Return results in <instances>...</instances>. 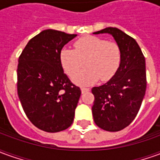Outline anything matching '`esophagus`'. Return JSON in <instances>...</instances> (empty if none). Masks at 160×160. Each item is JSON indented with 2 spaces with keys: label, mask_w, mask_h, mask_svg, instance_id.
<instances>
[{
  "label": "esophagus",
  "mask_w": 160,
  "mask_h": 160,
  "mask_svg": "<svg viewBox=\"0 0 160 160\" xmlns=\"http://www.w3.org/2000/svg\"><path fill=\"white\" fill-rule=\"evenodd\" d=\"M90 91V88H87V87H81V92L82 93H85V92H87Z\"/></svg>",
  "instance_id": "obj_1"
}]
</instances>
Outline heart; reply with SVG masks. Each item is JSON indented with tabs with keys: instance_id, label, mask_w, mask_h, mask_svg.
Here are the masks:
<instances>
[{
	"instance_id": "heart-1",
	"label": "heart",
	"mask_w": 160,
	"mask_h": 160,
	"mask_svg": "<svg viewBox=\"0 0 160 160\" xmlns=\"http://www.w3.org/2000/svg\"><path fill=\"white\" fill-rule=\"evenodd\" d=\"M60 61L69 76H73L86 63L87 68L78 72L73 80L80 86H89L99 78L106 81L114 76L120 67L121 50L116 42L87 36L74 42V49L63 48Z\"/></svg>"
}]
</instances>
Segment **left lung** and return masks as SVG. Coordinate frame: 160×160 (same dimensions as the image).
Listing matches in <instances>:
<instances>
[{
    "mask_svg": "<svg viewBox=\"0 0 160 160\" xmlns=\"http://www.w3.org/2000/svg\"><path fill=\"white\" fill-rule=\"evenodd\" d=\"M108 33L121 50V63L114 76L92 89V111L97 126L110 132L123 129L141 108L147 88L146 61L137 42L118 28L107 27L93 34Z\"/></svg>",
    "mask_w": 160,
    "mask_h": 160,
    "instance_id": "left-lung-1",
    "label": "left lung"
}]
</instances>
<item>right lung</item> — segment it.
<instances>
[{
	"instance_id": "1",
	"label": "right lung",
	"mask_w": 160,
	"mask_h": 160,
	"mask_svg": "<svg viewBox=\"0 0 160 160\" xmlns=\"http://www.w3.org/2000/svg\"><path fill=\"white\" fill-rule=\"evenodd\" d=\"M76 34L53 29L30 40L19 58L17 89L23 110L39 129L56 133L73 123L81 91L64 73L60 53Z\"/></svg>"
}]
</instances>
